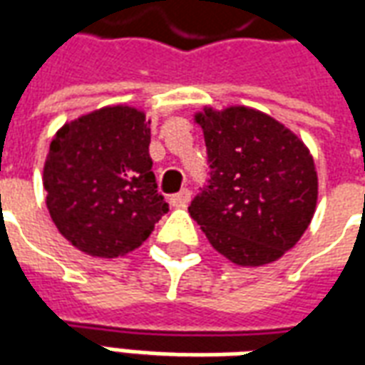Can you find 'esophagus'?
I'll return each mask as SVG.
<instances>
[{"instance_id":"obj_1","label":"esophagus","mask_w":365,"mask_h":365,"mask_svg":"<svg viewBox=\"0 0 365 365\" xmlns=\"http://www.w3.org/2000/svg\"><path fill=\"white\" fill-rule=\"evenodd\" d=\"M191 199V191L190 190H182L180 193H175V195H172V199H170V203L174 207H183L190 203Z\"/></svg>"}]
</instances>
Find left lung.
<instances>
[{
    "label": "left lung",
    "instance_id": "8db88e82",
    "mask_svg": "<svg viewBox=\"0 0 365 365\" xmlns=\"http://www.w3.org/2000/svg\"><path fill=\"white\" fill-rule=\"evenodd\" d=\"M211 168L190 215L237 266L279 260L311 225L319 178L305 143L266 113L230 105L195 113Z\"/></svg>",
    "mask_w": 365,
    "mask_h": 365
}]
</instances>
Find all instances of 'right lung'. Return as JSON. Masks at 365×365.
<instances>
[{"mask_svg":"<svg viewBox=\"0 0 365 365\" xmlns=\"http://www.w3.org/2000/svg\"><path fill=\"white\" fill-rule=\"evenodd\" d=\"M150 120L107 105L56 130L44 160L46 209L62 237L93 258L133 252L168 211L152 172Z\"/></svg>","mask_w":365,"mask_h":365,"instance_id":"obj_1","label":"right lung"}]
</instances>
